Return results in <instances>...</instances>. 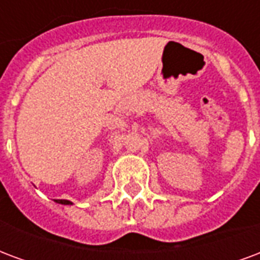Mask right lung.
<instances>
[{
	"mask_svg": "<svg viewBox=\"0 0 260 260\" xmlns=\"http://www.w3.org/2000/svg\"><path fill=\"white\" fill-rule=\"evenodd\" d=\"M55 203L57 204H63V205H71V201H69V200H55Z\"/></svg>",
	"mask_w": 260,
	"mask_h": 260,
	"instance_id": "right-lung-1",
	"label": "right lung"
}]
</instances>
